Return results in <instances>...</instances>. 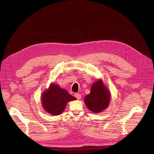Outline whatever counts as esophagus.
Returning <instances> with one entry per match:
<instances>
[{"mask_svg":"<svg viewBox=\"0 0 154 154\" xmlns=\"http://www.w3.org/2000/svg\"><path fill=\"white\" fill-rule=\"evenodd\" d=\"M75 97L78 100H79V99H81V95L80 94H79V93H76V94H75Z\"/></svg>","mask_w":154,"mask_h":154,"instance_id":"obj_1","label":"esophagus"}]
</instances>
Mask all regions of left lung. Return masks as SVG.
Here are the masks:
<instances>
[{
	"label": "left lung",
	"mask_w": 154,
	"mask_h": 154,
	"mask_svg": "<svg viewBox=\"0 0 154 154\" xmlns=\"http://www.w3.org/2000/svg\"><path fill=\"white\" fill-rule=\"evenodd\" d=\"M111 94L103 82L99 79L91 87L90 94L86 95L84 102L88 109L98 113L106 109L109 105Z\"/></svg>",
	"instance_id": "obj_1"
}]
</instances>
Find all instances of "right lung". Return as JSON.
Here are the masks:
<instances>
[{
  "mask_svg": "<svg viewBox=\"0 0 154 154\" xmlns=\"http://www.w3.org/2000/svg\"><path fill=\"white\" fill-rule=\"evenodd\" d=\"M42 97L44 110L54 116H58L64 111L67 102L76 100V98L70 95L66 89L54 84H51L48 89L43 93Z\"/></svg>",
  "mask_w": 154,
  "mask_h": 154,
  "instance_id": "1",
  "label": "right lung"
}]
</instances>
